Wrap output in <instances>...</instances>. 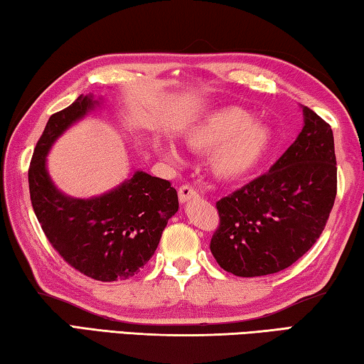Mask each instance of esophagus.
Masks as SVG:
<instances>
[{"label":"esophagus","instance_id":"obj_1","mask_svg":"<svg viewBox=\"0 0 364 364\" xmlns=\"http://www.w3.org/2000/svg\"><path fill=\"white\" fill-rule=\"evenodd\" d=\"M198 192L192 187V186H182L181 188H178V200L182 201V203H186V201L188 200H193V198H198Z\"/></svg>","mask_w":364,"mask_h":364}]
</instances>
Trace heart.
<instances>
[{
    "instance_id": "obj_1",
    "label": "heart",
    "mask_w": 364,
    "mask_h": 364,
    "mask_svg": "<svg viewBox=\"0 0 364 364\" xmlns=\"http://www.w3.org/2000/svg\"><path fill=\"white\" fill-rule=\"evenodd\" d=\"M271 140V127L263 121H252V114L237 106L213 112L187 134V143L195 150H216L211 171L223 181H238L258 168ZM168 154L176 158L174 150Z\"/></svg>"
}]
</instances>
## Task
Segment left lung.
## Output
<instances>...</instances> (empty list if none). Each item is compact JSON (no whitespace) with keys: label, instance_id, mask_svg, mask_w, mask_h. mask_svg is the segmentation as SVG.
Instances as JSON below:
<instances>
[{"label":"left lung","instance_id":"obj_1","mask_svg":"<svg viewBox=\"0 0 364 364\" xmlns=\"http://www.w3.org/2000/svg\"><path fill=\"white\" fill-rule=\"evenodd\" d=\"M305 126L264 174L216 203L210 248L238 277L266 276L300 259L324 230L337 195L332 129L303 108Z\"/></svg>","mask_w":364,"mask_h":364}]
</instances>
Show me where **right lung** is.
<instances>
[{"label":"right lung","mask_w":364,"mask_h":364,"mask_svg":"<svg viewBox=\"0 0 364 364\" xmlns=\"http://www.w3.org/2000/svg\"><path fill=\"white\" fill-rule=\"evenodd\" d=\"M93 106L92 97L80 95L50 117L33 150L28 190L48 242L65 263L95 281H124L139 274L156 252L178 198L169 181L141 171L97 198H69L56 190L45 156L53 141Z\"/></svg>","instance_id":"add662e5"}]
</instances>
